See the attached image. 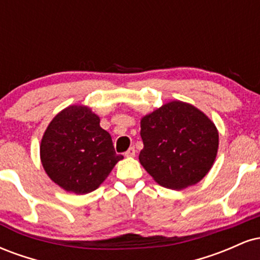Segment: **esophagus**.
<instances>
[{
    "instance_id": "1",
    "label": "esophagus",
    "mask_w": 260,
    "mask_h": 260,
    "mask_svg": "<svg viewBox=\"0 0 260 260\" xmlns=\"http://www.w3.org/2000/svg\"><path fill=\"white\" fill-rule=\"evenodd\" d=\"M134 155H136V149L134 148H129L126 153H124V156H127V157H133Z\"/></svg>"
}]
</instances>
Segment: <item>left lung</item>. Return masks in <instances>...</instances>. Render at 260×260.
<instances>
[{
    "mask_svg": "<svg viewBox=\"0 0 260 260\" xmlns=\"http://www.w3.org/2000/svg\"><path fill=\"white\" fill-rule=\"evenodd\" d=\"M139 161L160 186L180 190L203 180L215 161L219 133L205 113L170 101L140 120Z\"/></svg>",
    "mask_w": 260,
    "mask_h": 260,
    "instance_id": "left-lung-1",
    "label": "left lung"
}]
</instances>
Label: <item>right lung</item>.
Returning a JSON list of instances; mask_svg holds the SVG:
<instances>
[{
    "mask_svg": "<svg viewBox=\"0 0 260 260\" xmlns=\"http://www.w3.org/2000/svg\"><path fill=\"white\" fill-rule=\"evenodd\" d=\"M40 159L47 176L67 192L86 194L106 180L123 159L111 136L100 127V117L89 107L72 105L53 117L40 144Z\"/></svg>",
    "mask_w": 260,
    "mask_h": 260,
    "instance_id": "add662e5",
    "label": "right lung"
}]
</instances>
